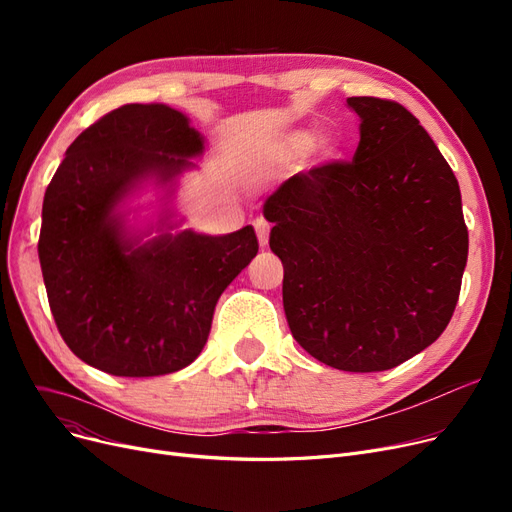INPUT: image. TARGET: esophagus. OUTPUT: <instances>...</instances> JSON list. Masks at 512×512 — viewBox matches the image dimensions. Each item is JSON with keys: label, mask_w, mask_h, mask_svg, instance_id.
Returning <instances> with one entry per match:
<instances>
[{"label": "esophagus", "mask_w": 512, "mask_h": 512, "mask_svg": "<svg viewBox=\"0 0 512 512\" xmlns=\"http://www.w3.org/2000/svg\"><path fill=\"white\" fill-rule=\"evenodd\" d=\"M255 232H257L261 249H265L267 242H270V224H267L265 220H257L255 222Z\"/></svg>", "instance_id": "34e87169"}]
</instances>
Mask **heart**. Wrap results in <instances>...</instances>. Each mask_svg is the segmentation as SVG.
Instances as JSON below:
<instances>
[{
	"label": "heart",
	"instance_id": "b5f03b06",
	"mask_svg": "<svg viewBox=\"0 0 512 512\" xmlns=\"http://www.w3.org/2000/svg\"><path fill=\"white\" fill-rule=\"evenodd\" d=\"M286 147L292 153H303L307 151L315 161L319 164H326V161H332L338 157L340 153V145L338 141L332 137V134H321V137H311L309 132L299 130L288 134L286 139Z\"/></svg>",
	"mask_w": 512,
	"mask_h": 512
}]
</instances>
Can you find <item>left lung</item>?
<instances>
[{
    "label": "left lung",
    "mask_w": 512,
    "mask_h": 512,
    "mask_svg": "<svg viewBox=\"0 0 512 512\" xmlns=\"http://www.w3.org/2000/svg\"><path fill=\"white\" fill-rule=\"evenodd\" d=\"M351 164H326L265 199L290 332L334 369L386 371L440 338L459 301L469 234L461 188L396 101L348 97Z\"/></svg>",
    "instance_id": "left-lung-1"
}]
</instances>
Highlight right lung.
<instances>
[{"label":"right lung","mask_w":512,"mask_h":512,"mask_svg":"<svg viewBox=\"0 0 512 512\" xmlns=\"http://www.w3.org/2000/svg\"><path fill=\"white\" fill-rule=\"evenodd\" d=\"M203 149V134L182 112L130 103L80 132L53 174L39 261L56 326L87 365L120 378L191 365L207 342L215 303L257 255L253 226L222 236L172 232L182 220L170 207L155 226L128 224V199L145 184L170 199ZM153 229L158 236L148 239Z\"/></svg>","instance_id":"obj_1"}]
</instances>
